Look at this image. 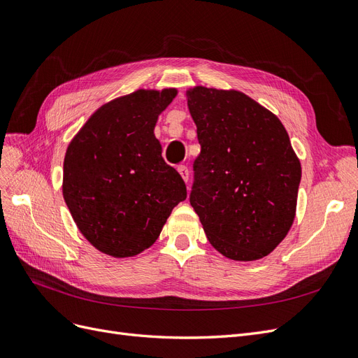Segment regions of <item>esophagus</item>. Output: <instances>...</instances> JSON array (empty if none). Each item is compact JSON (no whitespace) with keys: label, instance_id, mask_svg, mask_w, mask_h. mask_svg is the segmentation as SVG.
I'll list each match as a JSON object with an SVG mask.
<instances>
[{"label":"esophagus","instance_id":"obj_1","mask_svg":"<svg viewBox=\"0 0 358 358\" xmlns=\"http://www.w3.org/2000/svg\"><path fill=\"white\" fill-rule=\"evenodd\" d=\"M177 169L180 172V176L182 177V180L187 182V180H189V168L186 165H180Z\"/></svg>","mask_w":358,"mask_h":358}]
</instances>
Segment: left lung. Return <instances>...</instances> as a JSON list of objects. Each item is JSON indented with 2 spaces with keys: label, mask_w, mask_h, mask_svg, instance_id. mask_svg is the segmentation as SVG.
<instances>
[{
  "label": "left lung",
  "mask_w": 358,
  "mask_h": 358,
  "mask_svg": "<svg viewBox=\"0 0 358 358\" xmlns=\"http://www.w3.org/2000/svg\"><path fill=\"white\" fill-rule=\"evenodd\" d=\"M201 155L190 205L211 245L234 260L269 255L290 230L302 169L278 117L235 90L194 87Z\"/></svg>",
  "instance_id": "1"
}]
</instances>
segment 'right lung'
I'll use <instances>...</instances> for the list:
<instances>
[{
  "label": "right lung",
  "instance_id": "1",
  "mask_svg": "<svg viewBox=\"0 0 358 358\" xmlns=\"http://www.w3.org/2000/svg\"><path fill=\"white\" fill-rule=\"evenodd\" d=\"M176 94L138 90L114 99L68 145L64 199L80 232L108 256L131 257L153 245L174 206L187 198L153 134Z\"/></svg>",
  "mask_w": 358,
  "mask_h": 358
}]
</instances>
